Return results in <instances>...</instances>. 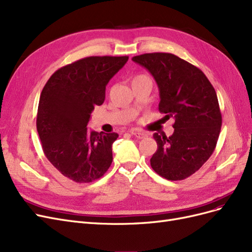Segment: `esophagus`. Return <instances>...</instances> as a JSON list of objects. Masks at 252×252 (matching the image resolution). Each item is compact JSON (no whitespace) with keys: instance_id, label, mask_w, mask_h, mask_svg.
<instances>
[{"instance_id":"obj_1","label":"esophagus","mask_w":252,"mask_h":252,"mask_svg":"<svg viewBox=\"0 0 252 252\" xmlns=\"http://www.w3.org/2000/svg\"><path fill=\"white\" fill-rule=\"evenodd\" d=\"M130 133L132 135H134L135 138H138V139H145L147 136L146 133L142 132V131H139V130H130Z\"/></svg>"}]
</instances>
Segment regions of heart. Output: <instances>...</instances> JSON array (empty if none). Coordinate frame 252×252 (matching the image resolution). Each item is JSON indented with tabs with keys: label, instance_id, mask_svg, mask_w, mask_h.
Masks as SVG:
<instances>
[{
	"label": "heart",
	"instance_id": "heart-1",
	"mask_svg": "<svg viewBox=\"0 0 252 252\" xmlns=\"http://www.w3.org/2000/svg\"><path fill=\"white\" fill-rule=\"evenodd\" d=\"M142 78H147V77H145V75H136V77L133 79V81L138 80V79H142Z\"/></svg>",
	"mask_w": 252,
	"mask_h": 252
}]
</instances>
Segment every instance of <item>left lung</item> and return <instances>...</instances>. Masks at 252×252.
<instances>
[{"label":"left lung","instance_id":"left-lung-1","mask_svg":"<svg viewBox=\"0 0 252 252\" xmlns=\"http://www.w3.org/2000/svg\"><path fill=\"white\" fill-rule=\"evenodd\" d=\"M132 61L155 78L158 110L174 118L169 138L154 134L158 150L150 165L167 180H184L201 168L217 146L222 114L216 90L201 69L172 53H144Z\"/></svg>","mask_w":252,"mask_h":252}]
</instances>
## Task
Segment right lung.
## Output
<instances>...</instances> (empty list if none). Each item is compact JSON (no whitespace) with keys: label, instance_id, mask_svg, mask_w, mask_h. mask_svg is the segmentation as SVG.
Here are the masks:
<instances>
[{"label":"right lung","instance_id":"obj_1","mask_svg":"<svg viewBox=\"0 0 252 252\" xmlns=\"http://www.w3.org/2000/svg\"><path fill=\"white\" fill-rule=\"evenodd\" d=\"M128 57H88L60 68L44 86L36 129L48 161L64 177L90 183L103 177L112 163L116 132L87 129L91 112L105 101L110 79Z\"/></svg>","mask_w":252,"mask_h":252}]
</instances>
